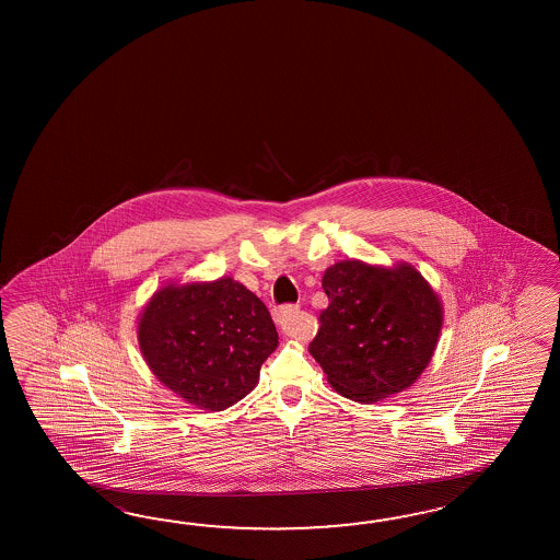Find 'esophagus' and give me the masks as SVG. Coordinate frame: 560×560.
I'll return each mask as SVG.
<instances>
[{
    "mask_svg": "<svg viewBox=\"0 0 560 560\" xmlns=\"http://www.w3.org/2000/svg\"><path fill=\"white\" fill-rule=\"evenodd\" d=\"M276 322H278V326L282 328V332L288 334V336H296L298 326H300V310L298 306H292V304H285V306H280V308H276L275 312Z\"/></svg>",
    "mask_w": 560,
    "mask_h": 560,
    "instance_id": "obj_1",
    "label": "esophagus"
}]
</instances>
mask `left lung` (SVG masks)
Wrapping results in <instances>:
<instances>
[{"label":"left lung","mask_w":560,"mask_h":560,"mask_svg":"<svg viewBox=\"0 0 560 560\" xmlns=\"http://www.w3.org/2000/svg\"><path fill=\"white\" fill-rule=\"evenodd\" d=\"M322 288L330 304L308 350L336 393L372 405L417 381L442 328L441 300L420 272L345 260Z\"/></svg>","instance_id":"8db88e82"}]
</instances>
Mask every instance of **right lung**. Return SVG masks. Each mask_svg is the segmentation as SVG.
Returning <instances> with one entry per match:
<instances>
[{
  "mask_svg": "<svg viewBox=\"0 0 560 560\" xmlns=\"http://www.w3.org/2000/svg\"><path fill=\"white\" fill-rule=\"evenodd\" d=\"M138 340L158 381L206 410L236 405L278 346L262 300L232 278L170 284L140 316Z\"/></svg>",
  "mask_w": 560,
  "mask_h": 560,
  "instance_id": "1",
  "label": "right lung"
}]
</instances>
